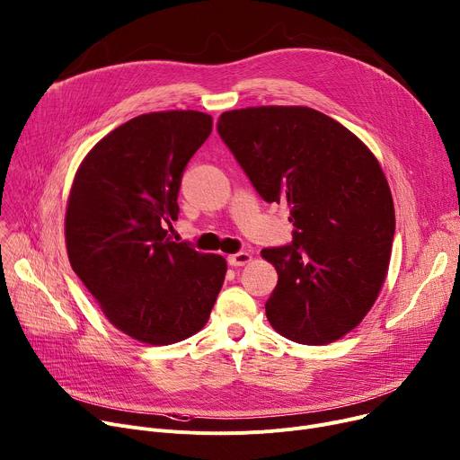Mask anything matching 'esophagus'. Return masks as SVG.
Segmentation results:
<instances>
[{
  "mask_svg": "<svg viewBox=\"0 0 460 460\" xmlns=\"http://www.w3.org/2000/svg\"><path fill=\"white\" fill-rule=\"evenodd\" d=\"M227 262H229L231 266H243V264L252 262V255L246 253V252H238V253L229 255V257H227Z\"/></svg>",
  "mask_w": 460,
  "mask_h": 460,
  "instance_id": "34e87169",
  "label": "esophagus"
}]
</instances>
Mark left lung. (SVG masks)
I'll use <instances>...</instances> for the list:
<instances>
[{
	"mask_svg": "<svg viewBox=\"0 0 460 460\" xmlns=\"http://www.w3.org/2000/svg\"><path fill=\"white\" fill-rule=\"evenodd\" d=\"M218 133L261 198L290 207L292 243L261 252L279 275L266 301L268 322L297 344L342 339L377 299L395 231L374 153L309 107L229 111Z\"/></svg>",
	"mask_w": 460,
	"mask_h": 460,
	"instance_id": "8db88e82",
	"label": "left lung"
}]
</instances>
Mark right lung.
<instances>
[{
  "label": "right lung",
  "instance_id": "add662e5",
  "mask_svg": "<svg viewBox=\"0 0 460 460\" xmlns=\"http://www.w3.org/2000/svg\"><path fill=\"white\" fill-rule=\"evenodd\" d=\"M212 131L198 111L140 114L81 163L65 234L77 278L107 320L135 341L168 346L207 323L227 271L222 255L173 242L181 177Z\"/></svg>",
  "mask_w": 460,
  "mask_h": 460
}]
</instances>
